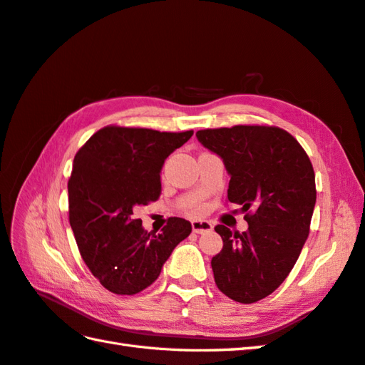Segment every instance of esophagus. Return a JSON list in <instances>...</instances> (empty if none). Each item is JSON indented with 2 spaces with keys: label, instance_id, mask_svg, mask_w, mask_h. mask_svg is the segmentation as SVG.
<instances>
[{
  "label": "esophagus",
  "instance_id": "obj_1",
  "mask_svg": "<svg viewBox=\"0 0 365 365\" xmlns=\"http://www.w3.org/2000/svg\"><path fill=\"white\" fill-rule=\"evenodd\" d=\"M192 229H193V232L204 234V232H210L213 226H212L210 221H206V220H193L192 221Z\"/></svg>",
  "mask_w": 365,
  "mask_h": 365
}]
</instances>
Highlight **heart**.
I'll return each instance as SVG.
<instances>
[{
	"instance_id": "obj_1",
	"label": "heart",
	"mask_w": 365,
	"mask_h": 365,
	"mask_svg": "<svg viewBox=\"0 0 365 365\" xmlns=\"http://www.w3.org/2000/svg\"><path fill=\"white\" fill-rule=\"evenodd\" d=\"M201 212V207H197V209H193V213H200Z\"/></svg>"
}]
</instances>
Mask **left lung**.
<instances>
[{"mask_svg":"<svg viewBox=\"0 0 365 365\" xmlns=\"http://www.w3.org/2000/svg\"><path fill=\"white\" fill-rule=\"evenodd\" d=\"M201 144L223 159L227 200L243 206L247 230L215 227L223 250L210 264L218 289L240 304L269 296L288 277L309 234L316 204L314 170L305 150L277 127L200 130Z\"/></svg>","mask_w":365,"mask_h":365,"instance_id":"left-lung-1","label":"left lung"}]
</instances>
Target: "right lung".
<instances>
[{
    "mask_svg": "<svg viewBox=\"0 0 365 365\" xmlns=\"http://www.w3.org/2000/svg\"><path fill=\"white\" fill-rule=\"evenodd\" d=\"M193 131L105 127L78 150L68 181L69 223L80 255L114 294H138L159 277L175 247L192 232L173 217L161 234L142 227L133 210L161 192L165 159Z\"/></svg>",
    "mask_w": 365,
    "mask_h": 365,
    "instance_id": "add662e5",
    "label": "right lung"
}]
</instances>
